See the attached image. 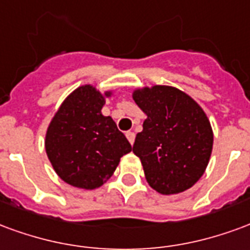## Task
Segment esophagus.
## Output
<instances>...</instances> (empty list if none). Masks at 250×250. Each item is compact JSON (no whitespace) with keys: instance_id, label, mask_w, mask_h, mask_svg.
Wrapping results in <instances>:
<instances>
[{"instance_id":"esophagus-1","label":"esophagus","mask_w":250,"mask_h":250,"mask_svg":"<svg viewBox=\"0 0 250 250\" xmlns=\"http://www.w3.org/2000/svg\"><path fill=\"white\" fill-rule=\"evenodd\" d=\"M125 134H126L127 141H129V143H130L133 145V143H134V133H133V132H126V133H125Z\"/></svg>"}]
</instances>
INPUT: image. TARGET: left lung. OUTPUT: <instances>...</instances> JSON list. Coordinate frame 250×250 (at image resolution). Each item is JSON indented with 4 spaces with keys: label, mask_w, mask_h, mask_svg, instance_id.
<instances>
[{
    "label": "left lung",
    "mask_w": 250,
    "mask_h": 250,
    "mask_svg": "<svg viewBox=\"0 0 250 250\" xmlns=\"http://www.w3.org/2000/svg\"><path fill=\"white\" fill-rule=\"evenodd\" d=\"M133 100L147 117L133 153L147 184L161 194H177L201 178L213 147L207 114L190 96L165 85L136 89Z\"/></svg>",
    "instance_id": "8db88e82"
}]
</instances>
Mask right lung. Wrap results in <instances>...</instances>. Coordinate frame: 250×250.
<instances>
[{
  "mask_svg": "<svg viewBox=\"0 0 250 250\" xmlns=\"http://www.w3.org/2000/svg\"><path fill=\"white\" fill-rule=\"evenodd\" d=\"M92 85L72 92L54 114L45 137V149L53 169L72 187L96 189L106 183L132 150L112 117L101 113L105 98Z\"/></svg>",
  "mask_w": 250,
  "mask_h": 250,
  "instance_id": "1",
  "label": "right lung"
}]
</instances>
